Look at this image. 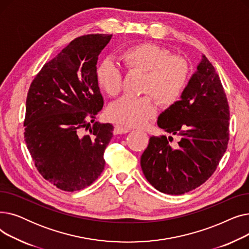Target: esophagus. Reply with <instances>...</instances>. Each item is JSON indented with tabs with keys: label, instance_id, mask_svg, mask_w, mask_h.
Instances as JSON below:
<instances>
[{
	"label": "esophagus",
	"instance_id": "1",
	"mask_svg": "<svg viewBox=\"0 0 249 249\" xmlns=\"http://www.w3.org/2000/svg\"><path fill=\"white\" fill-rule=\"evenodd\" d=\"M130 131H131V129L122 125H116L114 127V134H125Z\"/></svg>",
	"mask_w": 249,
	"mask_h": 249
}]
</instances>
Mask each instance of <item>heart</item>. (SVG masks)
<instances>
[{
    "mask_svg": "<svg viewBox=\"0 0 249 249\" xmlns=\"http://www.w3.org/2000/svg\"><path fill=\"white\" fill-rule=\"evenodd\" d=\"M120 60L129 71L143 73L139 98L124 97L111 104L107 116L113 122L129 127L144 126L156 113L153 98L162 108H169L186 91L191 67L187 59L173 55L172 51L160 45L141 42L130 45L120 53ZM96 82L102 91L116 97L122 89L123 75L120 69L110 59L99 63Z\"/></svg>",
    "mask_w": 249,
    "mask_h": 249,
    "instance_id": "heart-1",
    "label": "heart"
}]
</instances>
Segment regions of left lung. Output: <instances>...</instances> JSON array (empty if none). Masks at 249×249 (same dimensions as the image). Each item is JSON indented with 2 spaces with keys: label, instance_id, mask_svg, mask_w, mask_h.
I'll list each match as a JSON object with an SVG mask.
<instances>
[{
  "label": "left lung",
  "instance_id": "8db88e82",
  "mask_svg": "<svg viewBox=\"0 0 249 249\" xmlns=\"http://www.w3.org/2000/svg\"><path fill=\"white\" fill-rule=\"evenodd\" d=\"M229 105L213 64L203 55L180 100L162 112L158 125L179 137L151 136L141 155L142 172L161 193H188L210 178L229 141Z\"/></svg>",
  "mask_w": 249,
  "mask_h": 249
}]
</instances>
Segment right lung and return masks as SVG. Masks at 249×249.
Returning a JSON list of instances; mask_svg holds the SVG:
<instances>
[{"label": "right lung", "mask_w": 249, "mask_h": 249, "mask_svg": "<svg viewBox=\"0 0 249 249\" xmlns=\"http://www.w3.org/2000/svg\"><path fill=\"white\" fill-rule=\"evenodd\" d=\"M111 38L112 34L74 38L43 65L28 90L26 145L39 174L62 191L85 189L105 166L104 151L114 127L95 122L104 105L96 65ZM89 121L94 123L90 128ZM84 129L89 133L84 135Z\"/></svg>", "instance_id": "1"}]
</instances>
